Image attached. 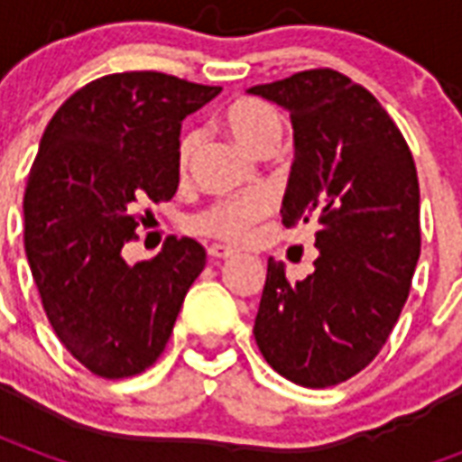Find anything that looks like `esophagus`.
I'll return each mask as SVG.
<instances>
[{
    "label": "esophagus",
    "instance_id": "34e87169",
    "mask_svg": "<svg viewBox=\"0 0 462 462\" xmlns=\"http://www.w3.org/2000/svg\"><path fill=\"white\" fill-rule=\"evenodd\" d=\"M208 254H210V257H215V260H230L232 254H235V250H232V247H227V245H217V242H215V245H210V247H208Z\"/></svg>",
    "mask_w": 462,
    "mask_h": 462
}]
</instances>
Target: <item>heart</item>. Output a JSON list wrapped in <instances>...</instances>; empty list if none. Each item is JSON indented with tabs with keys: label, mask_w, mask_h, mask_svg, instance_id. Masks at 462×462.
Returning <instances> with one entry per match:
<instances>
[{
	"label": "heart",
	"mask_w": 462,
	"mask_h": 462,
	"mask_svg": "<svg viewBox=\"0 0 462 462\" xmlns=\"http://www.w3.org/2000/svg\"><path fill=\"white\" fill-rule=\"evenodd\" d=\"M225 125L235 135V141L245 145L254 155H267L274 151V145L282 135V118L277 108L264 104L260 98H242L225 111ZM200 143V133L195 128L180 135L178 143V162L185 168L192 161V152ZM272 210L270 192L247 190L230 198H220L205 210H200L190 220V225L202 235H210L217 240L237 242L245 237V232L252 225L262 220Z\"/></svg>",
	"instance_id": "1"
}]
</instances>
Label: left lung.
Listing matches in <instances>:
<instances>
[{
    "mask_svg": "<svg viewBox=\"0 0 462 462\" xmlns=\"http://www.w3.org/2000/svg\"><path fill=\"white\" fill-rule=\"evenodd\" d=\"M250 94L290 111L294 162L282 222L314 225L319 250L301 282L270 257L254 339L284 378L337 386L376 358L408 300L420 254L416 162L383 106L334 69Z\"/></svg>",
    "mask_w": 462,
    "mask_h": 462,
    "instance_id": "left-lung-1",
    "label": "left lung"
}]
</instances>
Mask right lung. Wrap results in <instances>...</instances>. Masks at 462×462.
Masks as SVG:
<instances>
[{
	"mask_svg": "<svg viewBox=\"0 0 462 462\" xmlns=\"http://www.w3.org/2000/svg\"><path fill=\"white\" fill-rule=\"evenodd\" d=\"M220 86L158 71L101 76L46 125L24 190V247L44 311L66 351L101 378L152 366L205 267L190 237H168L128 264L141 202L171 200L185 116Z\"/></svg>",
	"mask_w": 462,
	"mask_h": 462,
	"instance_id": "add662e5",
	"label": "right lung"
}]
</instances>
